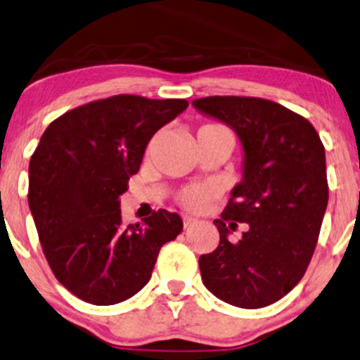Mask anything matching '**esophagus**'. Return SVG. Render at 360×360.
Wrapping results in <instances>:
<instances>
[{
	"label": "esophagus",
	"instance_id": "obj_1",
	"mask_svg": "<svg viewBox=\"0 0 360 360\" xmlns=\"http://www.w3.org/2000/svg\"><path fill=\"white\" fill-rule=\"evenodd\" d=\"M183 222H184V227H191V226H194L198 221L191 216H183Z\"/></svg>",
	"mask_w": 360,
	"mask_h": 360
}]
</instances>
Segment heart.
<instances>
[{
    "instance_id": "obj_1",
    "label": "heart",
    "mask_w": 360,
    "mask_h": 360,
    "mask_svg": "<svg viewBox=\"0 0 360 360\" xmlns=\"http://www.w3.org/2000/svg\"><path fill=\"white\" fill-rule=\"evenodd\" d=\"M212 193V186L209 184L191 186V188H186L179 194V202L181 206L189 209V211H198V209H201L207 202V199L211 198Z\"/></svg>"
}]
</instances>
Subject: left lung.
<instances>
[{
    "label": "left lung",
    "mask_w": 360,
    "mask_h": 360,
    "mask_svg": "<svg viewBox=\"0 0 360 360\" xmlns=\"http://www.w3.org/2000/svg\"><path fill=\"white\" fill-rule=\"evenodd\" d=\"M193 106L229 126L244 151L243 181L214 221L219 245L199 257L202 282L231 306L266 307L302 279L316 249L329 201L324 146L306 117L267 99L209 96ZM234 220L250 226L238 243L229 240Z\"/></svg>",
    "instance_id": "8db88e82"
}]
</instances>
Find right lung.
Returning a JSON list of instances; mask_svg holds the SVG:
<instances>
[{
  "label": "right lung",
  "instance_id": "add662e5",
  "mask_svg": "<svg viewBox=\"0 0 360 360\" xmlns=\"http://www.w3.org/2000/svg\"><path fill=\"white\" fill-rule=\"evenodd\" d=\"M188 104L120 94L71 109L41 136L28 204L53 274L76 297L94 306L133 297L162 245L183 231L179 214L166 209L124 226L120 195L154 133Z\"/></svg>",
  "mask_w": 360,
  "mask_h": 360
}]
</instances>
